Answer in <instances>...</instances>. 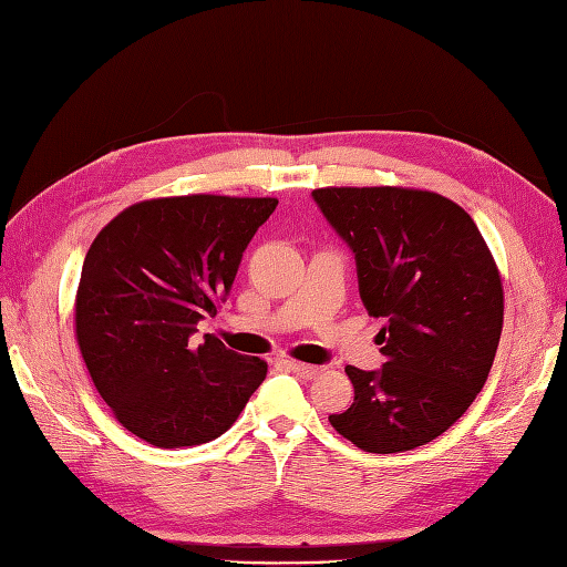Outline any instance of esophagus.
I'll use <instances>...</instances> for the list:
<instances>
[{
    "label": "esophagus",
    "instance_id": "obj_1",
    "mask_svg": "<svg viewBox=\"0 0 567 567\" xmlns=\"http://www.w3.org/2000/svg\"><path fill=\"white\" fill-rule=\"evenodd\" d=\"M290 372H296L302 379H315L321 372H324V367H315V364H305V362H288Z\"/></svg>",
    "mask_w": 567,
    "mask_h": 567
}]
</instances>
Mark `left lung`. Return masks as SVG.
<instances>
[{
	"mask_svg": "<svg viewBox=\"0 0 567 567\" xmlns=\"http://www.w3.org/2000/svg\"><path fill=\"white\" fill-rule=\"evenodd\" d=\"M315 203L355 255L384 367L348 364L355 401L329 415L367 453L441 436L482 391L503 329V284L470 214L415 188H317Z\"/></svg>",
	"mask_w": 567,
	"mask_h": 567,
	"instance_id": "obj_1",
	"label": "left lung"
}]
</instances>
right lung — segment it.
I'll list each match as a JSON object with an SVG mask.
<instances>
[{
	"label": "right lung",
	"mask_w": 567,
	"mask_h": 567,
	"mask_svg": "<svg viewBox=\"0 0 567 567\" xmlns=\"http://www.w3.org/2000/svg\"><path fill=\"white\" fill-rule=\"evenodd\" d=\"M277 197L181 195L126 207L90 246L75 339L97 393L131 434L157 449L200 446L231 426L267 362L219 339L190 343L217 315Z\"/></svg>",
	"instance_id": "add662e5"
}]
</instances>
